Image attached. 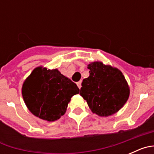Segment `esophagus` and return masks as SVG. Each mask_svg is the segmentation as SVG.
I'll list each match as a JSON object with an SVG mask.
<instances>
[{
    "mask_svg": "<svg viewBox=\"0 0 154 154\" xmlns=\"http://www.w3.org/2000/svg\"><path fill=\"white\" fill-rule=\"evenodd\" d=\"M81 84H82V81H79L77 82V85H78V87L79 88V89H81V86H82Z\"/></svg>",
    "mask_w": 154,
    "mask_h": 154,
    "instance_id": "obj_1",
    "label": "esophagus"
}]
</instances>
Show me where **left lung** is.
I'll use <instances>...</instances> for the list:
<instances>
[{"instance_id":"1","label":"left lung","mask_w":154,"mask_h":154,"mask_svg":"<svg viewBox=\"0 0 154 154\" xmlns=\"http://www.w3.org/2000/svg\"><path fill=\"white\" fill-rule=\"evenodd\" d=\"M89 76L82 82L79 94L93 113L106 117L117 112L130 96V86L119 69L102 62L88 65Z\"/></svg>"}]
</instances>
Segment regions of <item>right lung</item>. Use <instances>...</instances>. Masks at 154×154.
I'll return each instance as SVG.
<instances>
[{
  "mask_svg": "<svg viewBox=\"0 0 154 154\" xmlns=\"http://www.w3.org/2000/svg\"><path fill=\"white\" fill-rule=\"evenodd\" d=\"M21 92L31 113L53 122L65 113L71 98L79 93V89L57 69L38 66L24 80Z\"/></svg>",
  "mask_w": 154,
  "mask_h": 154,
  "instance_id": "right-lung-1",
  "label": "right lung"
}]
</instances>
